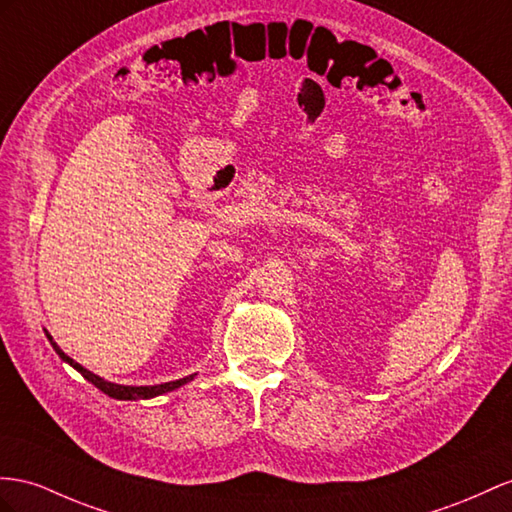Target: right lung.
Returning <instances> with one entry per match:
<instances>
[{"instance_id": "add662e5", "label": "right lung", "mask_w": 512, "mask_h": 512, "mask_svg": "<svg viewBox=\"0 0 512 512\" xmlns=\"http://www.w3.org/2000/svg\"><path fill=\"white\" fill-rule=\"evenodd\" d=\"M45 335H47V339H49V344L54 346L56 355H58L64 363H69L71 368L80 372L88 383H93L97 389H101L103 393H106V396H110V398H114V400H149V398L162 396V393L175 391V389H179V387H183V385H188L190 381H194V376H196V374H190V376L179 378V381H170V383H162V385H140V387H134V385H116V383H110V381H106V378H101V376L93 374L90 370H86L84 365L73 361L69 355H64V352L60 350V346L54 342V337L49 335V331H45Z\"/></svg>"}]
</instances>
